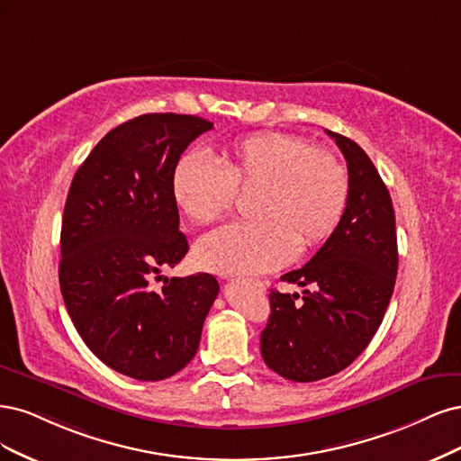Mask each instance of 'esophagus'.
Here are the masks:
<instances>
[{
	"label": "esophagus",
	"mask_w": 461,
	"mask_h": 461,
	"mask_svg": "<svg viewBox=\"0 0 461 461\" xmlns=\"http://www.w3.org/2000/svg\"><path fill=\"white\" fill-rule=\"evenodd\" d=\"M252 284H255L258 289H262L264 287V284H262V281H252Z\"/></svg>",
	"instance_id": "34e87169"
}]
</instances>
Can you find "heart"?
I'll use <instances>...</instances> for the list:
<instances>
[{
  "mask_svg": "<svg viewBox=\"0 0 461 461\" xmlns=\"http://www.w3.org/2000/svg\"><path fill=\"white\" fill-rule=\"evenodd\" d=\"M237 189H258V220L206 233L195 260L216 274H264L293 260L296 247H316L337 230L348 203V174L335 153L284 131L250 133L228 143L218 165L187 153L174 167V199L195 224L226 214Z\"/></svg>",
  "mask_w": 461,
  "mask_h": 461,
  "instance_id": "heart-1",
  "label": "heart"
}]
</instances>
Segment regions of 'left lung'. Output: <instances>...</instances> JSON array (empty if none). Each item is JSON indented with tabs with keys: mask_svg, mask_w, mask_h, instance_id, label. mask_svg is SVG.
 Here are the masks:
<instances>
[{
	"mask_svg": "<svg viewBox=\"0 0 461 461\" xmlns=\"http://www.w3.org/2000/svg\"><path fill=\"white\" fill-rule=\"evenodd\" d=\"M328 133L348 167L345 214L308 264L281 276L303 287V296L272 289L260 333L266 366L296 383L335 375L358 358L387 312L398 270L387 185L358 143Z\"/></svg>",
	"mask_w": 461,
	"mask_h": 461,
	"instance_id": "obj_1",
	"label": "left lung"
}]
</instances>
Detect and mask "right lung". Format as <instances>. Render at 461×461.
Instances as JSON below:
<instances>
[{
  "instance_id": "add662e5",
  "label": "right lung",
  "mask_w": 461,
  "mask_h": 461,
  "mask_svg": "<svg viewBox=\"0 0 461 461\" xmlns=\"http://www.w3.org/2000/svg\"><path fill=\"white\" fill-rule=\"evenodd\" d=\"M212 122L153 113L113 128L74 174L61 228L59 284L97 358L138 381L172 377L195 356L220 285L211 274L165 277L189 250L172 174Z\"/></svg>"
}]
</instances>
